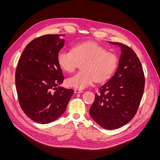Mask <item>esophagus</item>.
I'll list each match as a JSON object with an SVG mask.
<instances>
[{"instance_id":"34e87169","label":"esophagus","mask_w":160,"mask_h":160,"mask_svg":"<svg viewBox=\"0 0 160 160\" xmlns=\"http://www.w3.org/2000/svg\"><path fill=\"white\" fill-rule=\"evenodd\" d=\"M83 91L80 89H74V93H83Z\"/></svg>"}]
</instances>
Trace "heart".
Instances as JSON below:
<instances>
[{"mask_svg": "<svg viewBox=\"0 0 160 160\" xmlns=\"http://www.w3.org/2000/svg\"><path fill=\"white\" fill-rule=\"evenodd\" d=\"M57 62L63 71L71 72L82 63V71L66 80L67 85L77 89H84L95 80L103 82L110 78L115 71L118 59L117 56L94 42L74 45L72 50L62 48L57 54Z\"/></svg>", "mask_w": 160, "mask_h": 160, "instance_id": "b5f03b06", "label": "heart"}]
</instances>
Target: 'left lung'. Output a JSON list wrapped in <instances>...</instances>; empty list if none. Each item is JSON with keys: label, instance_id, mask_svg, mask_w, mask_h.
<instances>
[{"label": "left lung", "instance_id": "8db88e82", "mask_svg": "<svg viewBox=\"0 0 160 160\" xmlns=\"http://www.w3.org/2000/svg\"><path fill=\"white\" fill-rule=\"evenodd\" d=\"M121 48L119 66L113 77L100 86L89 109L91 117L107 130L119 128L135 116L143 95L145 74L136 52L118 42Z\"/></svg>", "mask_w": 160, "mask_h": 160}]
</instances>
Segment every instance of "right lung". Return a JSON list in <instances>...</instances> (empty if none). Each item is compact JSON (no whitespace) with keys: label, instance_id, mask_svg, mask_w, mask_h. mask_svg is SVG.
<instances>
[{"label":"right lung","instance_id":"right-lung-1","mask_svg":"<svg viewBox=\"0 0 160 160\" xmlns=\"http://www.w3.org/2000/svg\"><path fill=\"white\" fill-rule=\"evenodd\" d=\"M65 35L47 34L26 46L15 71V86L19 105L28 117L38 123H50L65 112L74 93L59 86L64 80L57 62Z\"/></svg>","mask_w":160,"mask_h":160}]
</instances>
